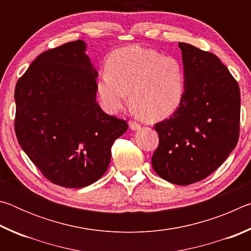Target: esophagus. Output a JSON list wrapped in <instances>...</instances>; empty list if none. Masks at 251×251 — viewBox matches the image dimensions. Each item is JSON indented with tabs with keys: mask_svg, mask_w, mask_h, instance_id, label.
Here are the masks:
<instances>
[{
	"mask_svg": "<svg viewBox=\"0 0 251 251\" xmlns=\"http://www.w3.org/2000/svg\"><path fill=\"white\" fill-rule=\"evenodd\" d=\"M128 125L130 127V129H133V130H137V129L141 128V125H139L138 123L135 122V121H129Z\"/></svg>",
	"mask_w": 251,
	"mask_h": 251,
	"instance_id": "obj_1",
	"label": "esophagus"
}]
</instances>
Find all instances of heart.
Listing matches in <instances>:
<instances>
[{"label":"heart","instance_id":"heart-1","mask_svg":"<svg viewBox=\"0 0 251 251\" xmlns=\"http://www.w3.org/2000/svg\"><path fill=\"white\" fill-rule=\"evenodd\" d=\"M103 108L116 113L130 101L144 120L160 121L173 115L184 100L186 74L177 58L134 45L110 54L106 71L96 82Z\"/></svg>","mask_w":251,"mask_h":251}]
</instances>
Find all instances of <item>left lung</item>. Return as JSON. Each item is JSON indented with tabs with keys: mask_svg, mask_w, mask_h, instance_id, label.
Masks as SVG:
<instances>
[{
	"mask_svg": "<svg viewBox=\"0 0 251 251\" xmlns=\"http://www.w3.org/2000/svg\"><path fill=\"white\" fill-rule=\"evenodd\" d=\"M186 74L184 100L155 124V173L175 185H190L214 173L236 147L240 129V90L214 53L180 42Z\"/></svg>",
	"mask_w": 251,
	"mask_h": 251,
	"instance_id": "left-lung-1",
	"label": "left lung"
}]
</instances>
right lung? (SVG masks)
Masks as SVG:
<instances>
[{"mask_svg":"<svg viewBox=\"0 0 251 251\" xmlns=\"http://www.w3.org/2000/svg\"><path fill=\"white\" fill-rule=\"evenodd\" d=\"M77 40L45 50L15 86L19 144L46 179L66 188L107 171L112 146L128 128L96 103L97 72Z\"/></svg>","mask_w":251,"mask_h":251,"instance_id":"obj_1","label":"right lung"}]
</instances>
